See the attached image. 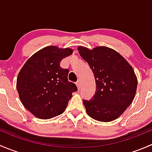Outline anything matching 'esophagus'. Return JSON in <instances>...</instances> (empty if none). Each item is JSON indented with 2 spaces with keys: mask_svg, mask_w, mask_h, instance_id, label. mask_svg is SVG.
<instances>
[{
  "mask_svg": "<svg viewBox=\"0 0 152 152\" xmlns=\"http://www.w3.org/2000/svg\"><path fill=\"white\" fill-rule=\"evenodd\" d=\"M76 86H77V87H78V89H80V87H81V82H80V81L79 80H78L77 82H76Z\"/></svg>",
  "mask_w": 152,
  "mask_h": 152,
  "instance_id": "obj_1",
  "label": "esophagus"
}]
</instances>
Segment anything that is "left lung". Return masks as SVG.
<instances>
[{"mask_svg": "<svg viewBox=\"0 0 152 152\" xmlns=\"http://www.w3.org/2000/svg\"><path fill=\"white\" fill-rule=\"evenodd\" d=\"M78 50L96 81L95 95L90 100H83L87 114L103 122L118 118L135 96L137 81L134 70L121 55L110 48L90 50L79 46Z\"/></svg>", "mask_w": 152, "mask_h": 152, "instance_id": "8db88e82", "label": "left lung"}]
</instances>
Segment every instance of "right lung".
Wrapping results in <instances>:
<instances>
[{"label": "right lung", "instance_id": "right-lung-1", "mask_svg": "<svg viewBox=\"0 0 152 152\" xmlns=\"http://www.w3.org/2000/svg\"><path fill=\"white\" fill-rule=\"evenodd\" d=\"M73 53L70 48L48 46L27 60L17 79V90L24 107L34 115L49 119L61 115L77 91L68 81L69 70L60 67L64 58Z\"/></svg>", "mask_w": 152, "mask_h": 152}]
</instances>
